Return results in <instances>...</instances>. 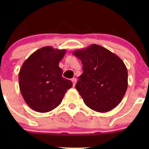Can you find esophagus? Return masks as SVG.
<instances>
[{"label":"esophagus","instance_id":"esophagus-1","mask_svg":"<svg viewBox=\"0 0 149 149\" xmlns=\"http://www.w3.org/2000/svg\"><path fill=\"white\" fill-rule=\"evenodd\" d=\"M71 81H72V83H73V86L76 85V78H73V79H71Z\"/></svg>","mask_w":149,"mask_h":149}]
</instances>
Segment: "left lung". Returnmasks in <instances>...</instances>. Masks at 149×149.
Wrapping results in <instances>:
<instances>
[{"label":"left lung","instance_id":"1","mask_svg":"<svg viewBox=\"0 0 149 149\" xmlns=\"http://www.w3.org/2000/svg\"><path fill=\"white\" fill-rule=\"evenodd\" d=\"M83 64L76 88L87 107L106 112L116 107L127 88V70L115 54L93 44L73 52Z\"/></svg>","mask_w":149,"mask_h":149}]
</instances>
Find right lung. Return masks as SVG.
Instances as JSON below:
<instances>
[{
  "mask_svg": "<svg viewBox=\"0 0 149 149\" xmlns=\"http://www.w3.org/2000/svg\"><path fill=\"white\" fill-rule=\"evenodd\" d=\"M65 52L44 47L24 62L19 73V88L24 101L34 110L47 112L56 108L73 86L70 80L63 77L59 67Z\"/></svg>",
  "mask_w": 149,
  "mask_h": 149,
  "instance_id": "1",
  "label": "right lung"
}]
</instances>
